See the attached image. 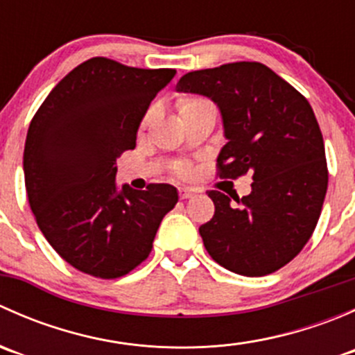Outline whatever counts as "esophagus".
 <instances>
[{"label": "esophagus", "mask_w": 355, "mask_h": 355, "mask_svg": "<svg viewBox=\"0 0 355 355\" xmlns=\"http://www.w3.org/2000/svg\"><path fill=\"white\" fill-rule=\"evenodd\" d=\"M192 196H194V192H192L191 189H187V187H180V189H178V198H180L182 200H184V199H191Z\"/></svg>", "instance_id": "34e87169"}]
</instances>
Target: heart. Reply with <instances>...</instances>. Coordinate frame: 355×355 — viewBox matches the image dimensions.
<instances>
[{
	"label": "heart",
	"instance_id": "b5f03b06",
	"mask_svg": "<svg viewBox=\"0 0 355 355\" xmlns=\"http://www.w3.org/2000/svg\"><path fill=\"white\" fill-rule=\"evenodd\" d=\"M202 105H207L206 99L184 98V99H180V103H178V110H180V114H182V113H185V111L194 110V108H198V106H202ZM146 120H149V116L146 118ZM177 173L178 175H187L189 173V166H187V164H178V166H177Z\"/></svg>",
	"mask_w": 355,
	"mask_h": 355
}]
</instances>
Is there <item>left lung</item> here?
I'll list each match as a JSON object with an SVG mask.
<instances>
[{
  "label": "left lung",
  "mask_w": 355,
  "mask_h": 355,
  "mask_svg": "<svg viewBox=\"0 0 355 355\" xmlns=\"http://www.w3.org/2000/svg\"><path fill=\"white\" fill-rule=\"evenodd\" d=\"M177 92L209 98L220 108L227 144L221 178L252 173L242 199L209 191L214 216L199 234L209 256L244 277H264L302 250L320 220L328 187L324 142L307 99L271 68L237 62L189 71Z\"/></svg>",
  "instance_id": "obj_1"
}]
</instances>
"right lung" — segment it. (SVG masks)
I'll use <instances>...</instances> for the list:
<instances>
[{"label":"right lung","mask_w":355,"mask_h":355,"mask_svg":"<svg viewBox=\"0 0 355 355\" xmlns=\"http://www.w3.org/2000/svg\"><path fill=\"white\" fill-rule=\"evenodd\" d=\"M175 73L91 58L56 84L32 118L24 149L28 204L46 241L78 271L127 275L149 256L177 204L173 185L135 191L114 182L116 157L135 148L146 111Z\"/></svg>","instance_id":"1"}]
</instances>
